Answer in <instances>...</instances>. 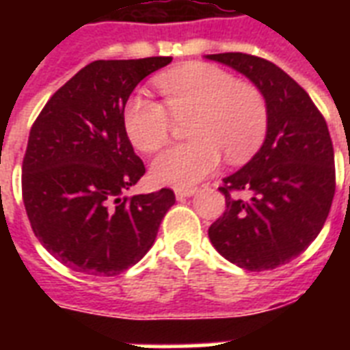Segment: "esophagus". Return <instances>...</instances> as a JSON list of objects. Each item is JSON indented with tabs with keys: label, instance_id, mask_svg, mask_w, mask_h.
<instances>
[{
	"label": "esophagus",
	"instance_id": "esophagus-1",
	"mask_svg": "<svg viewBox=\"0 0 350 350\" xmlns=\"http://www.w3.org/2000/svg\"><path fill=\"white\" fill-rule=\"evenodd\" d=\"M176 198L183 200V198H191L196 194V189H176Z\"/></svg>",
	"mask_w": 350,
	"mask_h": 350
}]
</instances>
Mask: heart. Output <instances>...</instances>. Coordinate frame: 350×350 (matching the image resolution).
<instances>
[{"label": "heart", "mask_w": 350, "mask_h": 350, "mask_svg": "<svg viewBox=\"0 0 350 350\" xmlns=\"http://www.w3.org/2000/svg\"><path fill=\"white\" fill-rule=\"evenodd\" d=\"M156 87L165 105L145 94L132 96L123 111L129 142L142 152L167 143L172 118L187 121L192 142L174 145L152 161L150 176L159 185H196L218 169L221 152L243 163L261 147L269 129V107L258 87L236 81L211 63H189L159 74Z\"/></svg>", "instance_id": "heart-1"}]
</instances>
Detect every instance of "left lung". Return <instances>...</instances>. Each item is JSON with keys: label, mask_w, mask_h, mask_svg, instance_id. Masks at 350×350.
<instances>
[{"label": "left lung", "mask_w": 350, "mask_h": 350, "mask_svg": "<svg viewBox=\"0 0 350 350\" xmlns=\"http://www.w3.org/2000/svg\"><path fill=\"white\" fill-rule=\"evenodd\" d=\"M261 90L269 107L265 142L227 176L224 216L208 227L214 249L247 271H271L299 256L320 234L336 191L325 118L287 72L243 52L208 54Z\"/></svg>", "instance_id": "left-lung-1"}]
</instances>
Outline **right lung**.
<instances>
[{
  "mask_svg": "<svg viewBox=\"0 0 350 350\" xmlns=\"http://www.w3.org/2000/svg\"><path fill=\"white\" fill-rule=\"evenodd\" d=\"M172 62L98 59L57 89L30 129L21 191L36 238L56 260L92 276H116L152 247L176 202L161 189L126 198L145 174L123 129L136 85Z\"/></svg>",
  "mask_w": 350,
  "mask_h": 350,
  "instance_id": "1",
  "label": "right lung"
}]
</instances>
